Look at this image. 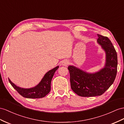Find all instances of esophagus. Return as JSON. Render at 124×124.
Instances as JSON below:
<instances>
[{
    "label": "esophagus",
    "mask_w": 124,
    "mask_h": 124,
    "mask_svg": "<svg viewBox=\"0 0 124 124\" xmlns=\"http://www.w3.org/2000/svg\"><path fill=\"white\" fill-rule=\"evenodd\" d=\"M69 61H68V60H64V61H63L62 62L61 64H62L63 66H67V65L69 64Z\"/></svg>",
    "instance_id": "obj_1"
}]
</instances>
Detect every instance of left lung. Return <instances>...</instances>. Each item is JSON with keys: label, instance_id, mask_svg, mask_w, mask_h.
<instances>
[{"label": "left lung", "instance_id": "8db88e82", "mask_svg": "<svg viewBox=\"0 0 124 124\" xmlns=\"http://www.w3.org/2000/svg\"><path fill=\"white\" fill-rule=\"evenodd\" d=\"M97 42L106 54L105 68L89 74L73 66H69L72 90L78 96L91 97L104 93L115 81L117 71V54L112 43L107 37L98 34Z\"/></svg>", "mask_w": 124, "mask_h": 124}]
</instances>
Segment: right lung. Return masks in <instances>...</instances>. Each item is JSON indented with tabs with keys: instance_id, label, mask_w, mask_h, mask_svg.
I'll list each match as a JSON object with an SVG mask.
<instances>
[{
	"instance_id": "obj_1",
	"label": "right lung",
	"mask_w": 124,
	"mask_h": 124,
	"mask_svg": "<svg viewBox=\"0 0 124 124\" xmlns=\"http://www.w3.org/2000/svg\"><path fill=\"white\" fill-rule=\"evenodd\" d=\"M59 66L52 69L47 72L37 86L31 88H23L17 86L8 78L10 83L18 93L24 97L28 98H42L48 94L51 90V82L55 72L58 70Z\"/></svg>"
}]
</instances>
